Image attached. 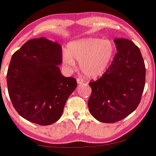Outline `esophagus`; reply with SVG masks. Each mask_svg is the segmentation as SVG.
Listing matches in <instances>:
<instances>
[{"mask_svg":"<svg viewBox=\"0 0 156 156\" xmlns=\"http://www.w3.org/2000/svg\"><path fill=\"white\" fill-rule=\"evenodd\" d=\"M77 82L79 85H81V84H84V80L83 79H82L81 78H77Z\"/></svg>","mask_w":156,"mask_h":156,"instance_id":"1","label":"esophagus"}]
</instances>
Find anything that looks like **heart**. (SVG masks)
<instances>
[{"label":"heart","instance_id":"heart-1","mask_svg":"<svg viewBox=\"0 0 156 156\" xmlns=\"http://www.w3.org/2000/svg\"><path fill=\"white\" fill-rule=\"evenodd\" d=\"M115 54L110 41L101 38H86L71 42L67 51H64L62 62L65 68L73 70L80 62L81 72L87 78H94L105 72Z\"/></svg>","mask_w":156,"mask_h":156}]
</instances>
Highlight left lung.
<instances>
[{"label": "left lung", "instance_id": "left-lung-1", "mask_svg": "<svg viewBox=\"0 0 156 156\" xmlns=\"http://www.w3.org/2000/svg\"><path fill=\"white\" fill-rule=\"evenodd\" d=\"M117 53L99 79L89 82V111L99 121L112 123L137 108L145 84V65L140 48L132 41L114 40Z\"/></svg>", "mask_w": 156, "mask_h": 156}]
</instances>
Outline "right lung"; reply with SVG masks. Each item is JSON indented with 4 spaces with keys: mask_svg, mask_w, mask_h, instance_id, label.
Masks as SVG:
<instances>
[{
    "mask_svg": "<svg viewBox=\"0 0 156 156\" xmlns=\"http://www.w3.org/2000/svg\"><path fill=\"white\" fill-rule=\"evenodd\" d=\"M62 46L45 37L31 39L14 52L7 72L9 97L24 119L41 126L60 119L76 89L73 77L63 76Z\"/></svg>",
    "mask_w": 156,
    "mask_h": 156,
    "instance_id": "1",
    "label": "right lung"
}]
</instances>
